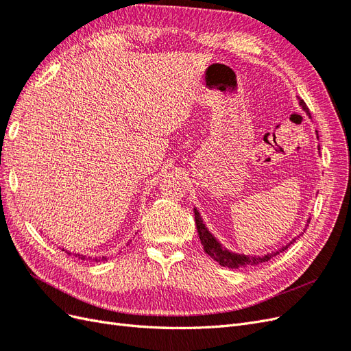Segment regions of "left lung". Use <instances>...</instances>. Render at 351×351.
<instances>
[{
  "mask_svg": "<svg viewBox=\"0 0 351 351\" xmlns=\"http://www.w3.org/2000/svg\"><path fill=\"white\" fill-rule=\"evenodd\" d=\"M299 105L302 107V110L311 117V112H309V110H307L306 104L303 101H299ZM316 134H317V132H316ZM316 139H319V137L316 136ZM317 151H321L319 146H317ZM193 212H195V221H196V228H197V232H199V239H200L202 246H204V250L209 254L212 259L217 261L221 265V267H227V268H231V269L244 268V267H256V265H259V263L268 262L271 258L277 256L278 253L284 252L285 249H289V246H291V244L295 241V239H299V236H295L287 244H282V246H280L278 249H275V250L268 252L265 254H244V253H239V252H232V250L227 249L224 244H222L215 237V234H212L196 206L193 208ZM309 222H311V218H307L303 231L306 230V227H307V224H309ZM302 234H303V232H302Z\"/></svg>",
  "mask_w": 351,
  "mask_h": 351,
  "instance_id": "obj_1",
  "label": "left lung"
}]
</instances>
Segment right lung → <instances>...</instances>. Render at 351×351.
Wrapping results in <instances>:
<instances>
[{"label": "right lung", "instance_id": "add662e5", "mask_svg": "<svg viewBox=\"0 0 351 351\" xmlns=\"http://www.w3.org/2000/svg\"><path fill=\"white\" fill-rule=\"evenodd\" d=\"M132 240H129L127 243H130ZM62 250H66L64 247H62ZM69 254H73V256H76V258H79V259H82V261H88V259H90V258H88L86 254H80V253H71V252H69V250H66ZM108 258L107 256H98V258H93V261L95 262H102V261H107Z\"/></svg>", "mask_w": 351, "mask_h": 351}]
</instances>
